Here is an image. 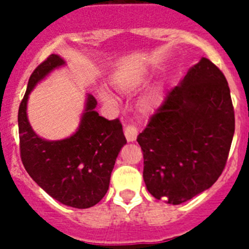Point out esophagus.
Listing matches in <instances>:
<instances>
[{"label":"esophagus","instance_id":"1","mask_svg":"<svg viewBox=\"0 0 249 249\" xmlns=\"http://www.w3.org/2000/svg\"><path fill=\"white\" fill-rule=\"evenodd\" d=\"M137 135H138V131L133 124H128V126L124 127V136H126V140L128 141V142H133V141H136Z\"/></svg>","mask_w":249,"mask_h":249}]
</instances>
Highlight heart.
Returning <instances> with one entry per match:
<instances>
[{"instance_id":"b5f03b06","label":"heart","mask_w":249,"mask_h":249,"mask_svg":"<svg viewBox=\"0 0 249 249\" xmlns=\"http://www.w3.org/2000/svg\"><path fill=\"white\" fill-rule=\"evenodd\" d=\"M138 85L137 78H128V80H124L120 83V87L123 89V91H131V89H136ZM107 100H111L109 96H105Z\"/></svg>"}]
</instances>
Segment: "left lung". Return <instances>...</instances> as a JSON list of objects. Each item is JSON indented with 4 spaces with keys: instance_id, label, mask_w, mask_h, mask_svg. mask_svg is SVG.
I'll use <instances>...</instances> for the list:
<instances>
[{
    "instance_id": "obj_1",
    "label": "left lung",
    "mask_w": 249,
    "mask_h": 249,
    "mask_svg": "<svg viewBox=\"0 0 249 249\" xmlns=\"http://www.w3.org/2000/svg\"><path fill=\"white\" fill-rule=\"evenodd\" d=\"M233 135L227 80L202 57L137 137L148 192L166 203L181 204L208 190L223 172Z\"/></svg>"
}]
</instances>
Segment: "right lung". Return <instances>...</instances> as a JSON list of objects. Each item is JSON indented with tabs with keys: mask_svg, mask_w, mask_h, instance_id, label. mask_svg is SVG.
<instances>
[{
	"mask_svg": "<svg viewBox=\"0 0 249 249\" xmlns=\"http://www.w3.org/2000/svg\"><path fill=\"white\" fill-rule=\"evenodd\" d=\"M66 65L51 54L32 72L18 109L19 151L31 178L46 193L65 206L89 208L108 191L116 158L127 143L120 120L108 121L94 111L97 101L87 94L80 126L73 135L58 141L41 138L27 118L28 96L51 72Z\"/></svg>",
	"mask_w": 249,
	"mask_h": 249,
	"instance_id": "1",
	"label": "right lung"
}]
</instances>
